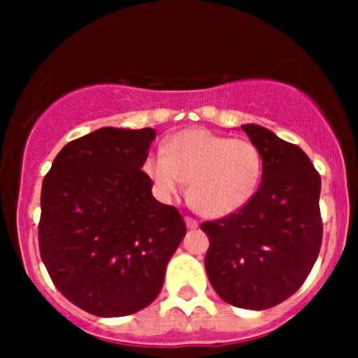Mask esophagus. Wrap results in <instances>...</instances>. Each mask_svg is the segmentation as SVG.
<instances>
[{"label":"esophagus","mask_w":358,"mask_h":358,"mask_svg":"<svg viewBox=\"0 0 358 358\" xmlns=\"http://www.w3.org/2000/svg\"><path fill=\"white\" fill-rule=\"evenodd\" d=\"M185 224H187L188 229H196L199 227V222L195 219H192V217H185Z\"/></svg>","instance_id":"obj_1"}]
</instances>
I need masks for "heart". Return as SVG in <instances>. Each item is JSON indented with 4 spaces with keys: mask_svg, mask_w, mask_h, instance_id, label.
<instances>
[{
    "mask_svg": "<svg viewBox=\"0 0 358 358\" xmlns=\"http://www.w3.org/2000/svg\"><path fill=\"white\" fill-rule=\"evenodd\" d=\"M261 150L250 139L207 129H185L168 138L162 155L148 156L146 175L163 195L188 183V202L205 217L219 219L245 207L262 180Z\"/></svg>",
    "mask_w": 358,
    "mask_h": 358,
    "instance_id": "b5f03b06",
    "label": "heart"
}]
</instances>
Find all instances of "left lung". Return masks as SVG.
<instances>
[{"instance_id":"1","label":"left lung","mask_w":358,"mask_h":358,"mask_svg":"<svg viewBox=\"0 0 358 358\" xmlns=\"http://www.w3.org/2000/svg\"><path fill=\"white\" fill-rule=\"evenodd\" d=\"M261 150L262 183L241 210L207 220L205 269L229 305L268 310L293 296L322 248V178L305 151L257 124L242 126Z\"/></svg>"}]
</instances>
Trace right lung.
Segmentation results:
<instances>
[{"label":"right lung","instance_id":"obj_1","mask_svg":"<svg viewBox=\"0 0 358 358\" xmlns=\"http://www.w3.org/2000/svg\"><path fill=\"white\" fill-rule=\"evenodd\" d=\"M155 138L151 127H101L62 148L43 178L40 256L57 289L90 315L151 305L187 234L141 170Z\"/></svg>","mask_w":358,"mask_h":358}]
</instances>
